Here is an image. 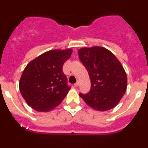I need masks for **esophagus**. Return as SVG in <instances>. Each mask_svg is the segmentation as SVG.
I'll use <instances>...</instances> for the list:
<instances>
[{"label": "esophagus", "mask_w": 148, "mask_h": 148, "mask_svg": "<svg viewBox=\"0 0 148 148\" xmlns=\"http://www.w3.org/2000/svg\"><path fill=\"white\" fill-rule=\"evenodd\" d=\"M79 85V82H76V83L75 84H74V86H75V87H78V86Z\"/></svg>", "instance_id": "obj_1"}]
</instances>
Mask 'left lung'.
<instances>
[{"label": "left lung", "mask_w": 148, "mask_h": 148, "mask_svg": "<svg viewBox=\"0 0 148 148\" xmlns=\"http://www.w3.org/2000/svg\"><path fill=\"white\" fill-rule=\"evenodd\" d=\"M78 57L86 67L91 81L90 92L79 93L86 104L95 110L115 108L127 89V75L122 65L110 51L104 47H84Z\"/></svg>", "instance_id": "obj_1"}]
</instances>
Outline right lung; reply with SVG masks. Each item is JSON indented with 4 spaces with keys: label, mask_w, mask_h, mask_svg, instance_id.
Returning a JSON list of instances; mask_svg holds the SVG:
<instances>
[{
    "label": "right lung",
    "mask_w": 148,
    "mask_h": 148,
    "mask_svg": "<svg viewBox=\"0 0 148 148\" xmlns=\"http://www.w3.org/2000/svg\"><path fill=\"white\" fill-rule=\"evenodd\" d=\"M72 52L71 49L48 51L26 66L21 77L19 89L32 109L49 112L64 99L70 87L63 72V65L71 56Z\"/></svg>",
    "instance_id": "add662e5"
}]
</instances>
